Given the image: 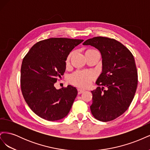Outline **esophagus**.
I'll return each mask as SVG.
<instances>
[{
  "mask_svg": "<svg viewBox=\"0 0 150 150\" xmlns=\"http://www.w3.org/2000/svg\"><path fill=\"white\" fill-rule=\"evenodd\" d=\"M84 91H85V90L82 89H78V94H80L81 93H83Z\"/></svg>",
  "mask_w": 150,
  "mask_h": 150,
  "instance_id": "1",
  "label": "esophagus"
}]
</instances>
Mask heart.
<instances>
[{
	"instance_id": "1",
	"label": "heart",
	"mask_w": 150,
	"mask_h": 150,
	"mask_svg": "<svg viewBox=\"0 0 150 150\" xmlns=\"http://www.w3.org/2000/svg\"><path fill=\"white\" fill-rule=\"evenodd\" d=\"M88 51H96L97 50L94 49H91ZM72 52H71L66 58V63H69ZM95 75L93 72L91 71H77L69 76V81L71 83L81 88H87L91 84Z\"/></svg>"
}]
</instances>
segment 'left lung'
Masks as SVG:
<instances>
[{
	"label": "left lung",
	"mask_w": 150,
	"mask_h": 150,
	"mask_svg": "<svg viewBox=\"0 0 150 150\" xmlns=\"http://www.w3.org/2000/svg\"><path fill=\"white\" fill-rule=\"evenodd\" d=\"M83 45L97 48L103 58V72L96 81L103 88L91 91V111L99 121L114 120L128 110L137 91L138 71L134 57L128 48L114 39L99 36L86 40Z\"/></svg>",
	"instance_id": "obj_1"
}]
</instances>
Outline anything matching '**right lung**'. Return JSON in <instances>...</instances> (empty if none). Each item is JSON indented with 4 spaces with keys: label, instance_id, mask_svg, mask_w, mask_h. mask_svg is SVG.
I'll return each instance as SVG.
<instances>
[{
    "label": "right lung",
    "instance_id": "add662e5",
    "mask_svg": "<svg viewBox=\"0 0 150 150\" xmlns=\"http://www.w3.org/2000/svg\"><path fill=\"white\" fill-rule=\"evenodd\" d=\"M83 40L62 38L40 40L23 58L22 93L31 110L42 118L56 121L69 113L78 91L71 85L56 89L54 84L64 73L68 54Z\"/></svg>",
    "mask_w": 150,
    "mask_h": 150
}]
</instances>
